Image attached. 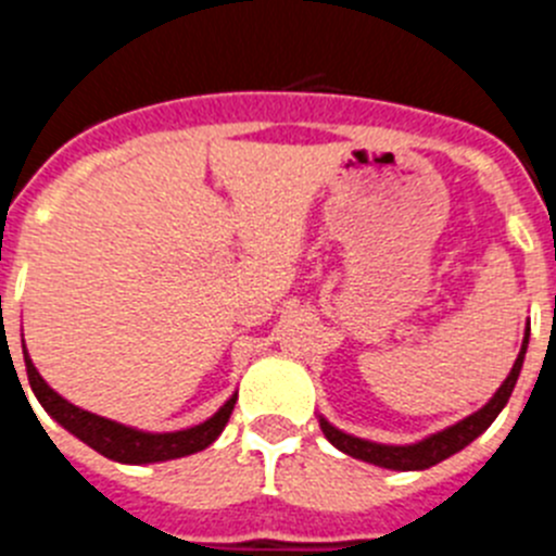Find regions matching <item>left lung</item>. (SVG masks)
Instances as JSON below:
<instances>
[{"mask_svg": "<svg viewBox=\"0 0 556 556\" xmlns=\"http://www.w3.org/2000/svg\"><path fill=\"white\" fill-rule=\"evenodd\" d=\"M527 346H529V327L527 332H523L521 352H518V357H515L513 371L507 374L502 388L493 393V399H490L482 409H477L473 415L463 418V421L452 424V427H446L443 432L429 434V438L418 440V443H409V446H388V443H374V440L354 438V434L332 427L324 415H318L321 432L327 434L329 443H332L334 448H340L343 454H349V457L354 459H363V463L379 465V468H390V471H424V468H432V465L443 463V459L452 457V454L463 452L468 443H473V440H477L490 424L496 421V415L502 413L504 404L509 402L515 382H518V377H521Z\"/></svg>", "mask_w": 556, "mask_h": 556, "instance_id": "left-lung-1", "label": "left lung"}]
</instances>
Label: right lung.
<instances>
[{"label": "right lung", "instance_id": "right-lung-1", "mask_svg": "<svg viewBox=\"0 0 556 556\" xmlns=\"http://www.w3.org/2000/svg\"><path fill=\"white\" fill-rule=\"evenodd\" d=\"M24 365H27V379L35 399L41 402V407L52 415L60 427L68 429V432H72L74 438L83 440V443H88L93 452L127 465L166 463V459L188 457V454L202 452V448H207L210 443L224 432L229 415H232L235 409V402H238V393H232L213 418H207V421L197 424V427L191 429H179V432H143V429L124 427V424L110 421V418H102V415L88 413V409L66 402V399L60 396L58 390L49 388L47 379L38 374V368H35L33 359H29L27 346H24Z\"/></svg>", "mask_w": 556, "mask_h": 556}]
</instances>
